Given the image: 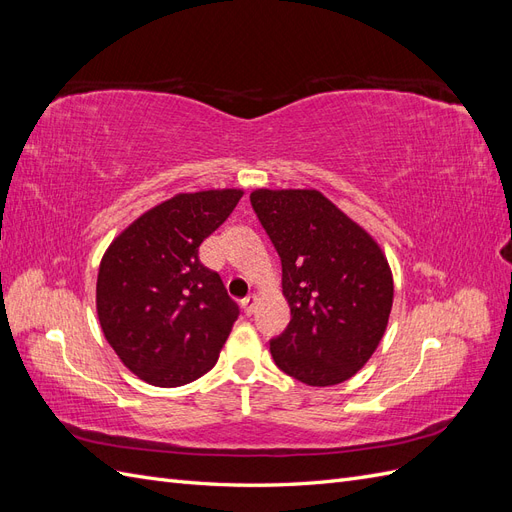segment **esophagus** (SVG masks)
<instances>
[{
	"label": "esophagus",
	"instance_id": "1",
	"mask_svg": "<svg viewBox=\"0 0 512 512\" xmlns=\"http://www.w3.org/2000/svg\"><path fill=\"white\" fill-rule=\"evenodd\" d=\"M256 303H258L256 294H247V297L243 299V312H245V316H252L254 314Z\"/></svg>",
	"mask_w": 512,
	"mask_h": 512
}]
</instances>
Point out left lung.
<instances>
[{
    "label": "left lung",
    "mask_w": 512,
    "mask_h": 512,
    "mask_svg": "<svg viewBox=\"0 0 512 512\" xmlns=\"http://www.w3.org/2000/svg\"><path fill=\"white\" fill-rule=\"evenodd\" d=\"M252 207L282 260L290 322L275 365L309 386L346 382L376 352L393 307V273L365 228L318 190H254Z\"/></svg>",
    "instance_id": "obj_1"
}]
</instances>
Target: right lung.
<instances>
[{
  "instance_id": "add662e5",
  "label": "right lung",
  "mask_w": 512,
  "mask_h": 512,
  "mask_svg": "<svg viewBox=\"0 0 512 512\" xmlns=\"http://www.w3.org/2000/svg\"><path fill=\"white\" fill-rule=\"evenodd\" d=\"M243 190L177 194L134 220L102 256L96 307L106 342L141 380L173 389L218 363L239 307L198 258Z\"/></svg>"
}]
</instances>
